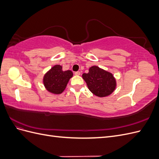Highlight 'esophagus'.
<instances>
[{"label":"esophagus","mask_w":159,"mask_h":159,"mask_svg":"<svg viewBox=\"0 0 159 159\" xmlns=\"http://www.w3.org/2000/svg\"><path fill=\"white\" fill-rule=\"evenodd\" d=\"M74 74H75V75H80L81 74V72H80V71H75V73H74Z\"/></svg>","instance_id":"obj_1"}]
</instances>
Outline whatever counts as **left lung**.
Wrapping results in <instances>:
<instances>
[{"label": "left lung", "instance_id": "1", "mask_svg": "<svg viewBox=\"0 0 159 159\" xmlns=\"http://www.w3.org/2000/svg\"><path fill=\"white\" fill-rule=\"evenodd\" d=\"M82 77L89 89L100 98L111 94L116 87L113 75L98 66L91 67L88 73L84 74Z\"/></svg>", "mask_w": 159, "mask_h": 159}]
</instances>
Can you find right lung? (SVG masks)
Instances as JSON below:
<instances>
[{"mask_svg":"<svg viewBox=\"0 0 159 159\" xmlns=\"http://www.w3.org/2000/svg\"><path fill=\"white\" fill-rule=\"evenodd\" d=\"M72 76L71 71H63L61 66L56 65L45 74L43 82L46 89L50 92L60 94L65 89Z\"/></svg>","mask_w":159,"mask_h":159,"instance_id":"add662e5","label":"right lung"}]
</instances>
